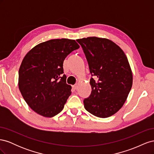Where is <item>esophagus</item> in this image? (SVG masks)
<instances>
[{"label": "esophagus", "instance_id": "esophagus-1", "mask_svg": "<svg viewBox=\"0 0 154 154\" xmlns=\"http://www.w3.org/2000/svg\"><path fill=\"white\" fill-rule=\"evenodd\" d=\"M72 87H73L74 89H76V88H78V85H72Z\"/></svg>", "mask_w": 154, "mask_h": 154}]
</instances>
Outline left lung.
Listing matches in <instances>:
<instances>
[{
  "label": "left lung",
  "instance_id": "8db88e82",
  "mask_svg": "<svg viewBox=\"0 0 154 154\" xmlns=\"http://www.w3.org/2000/svg\"><path fill=\"white\" fill-rule=\"evenodd\" d=\"M83 50L92 76V92L84 107L96 117L105 118L122 108L131 89L133 76L123 51L112 41L92 36L76 40Z\"/></svg>",
  "mask_w": 154,
  "mask_h": 154
}]
</instances>
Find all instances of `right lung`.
<instances>
[{
    "mask_svg": "<svg viewBox=\"0 0 154 154\" xmlns=\"http://www.w3.org/2000/svg\"><path fill=\"white\" fill-rule=\"evenodd\" d=\"M80 45L74 40L53 39L31 49L18 71V88L35 112L52 118L61 112L71 94L63 74L65 58Z\"/></svg>",
    "mask_w": 154,
    "mask_h": 154,
    "instance_id": "add662e5",
    "label": "right lung"
}]
</instances>
